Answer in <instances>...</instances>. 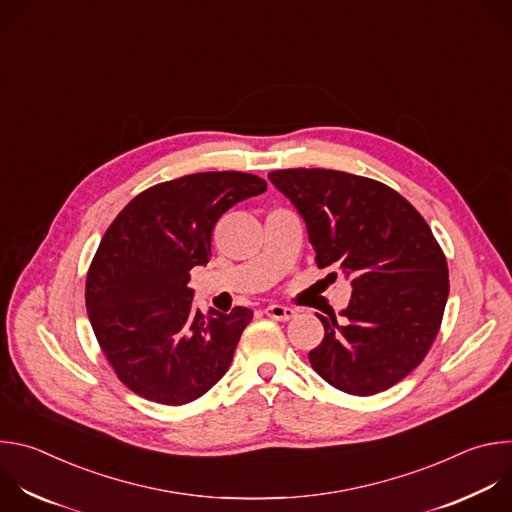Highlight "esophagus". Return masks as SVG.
I'll return each instance as SVG.
<instances>
[{"mask_svg": "<svg viewBox=\"0 0 512 512\" xmlns=\"http://www.w3.org/2000/svg\"><path fill=\"white\" fill-rule=\"evenodd\" d=\"M265 316L277 320V322H287L296 316V310L294 308H287V306H281V304H271L265 308Z\"/></svg>", "mask_w": 512, "mask_h": 512, "instance_id": "34e87169", "label": "esophagus"}]
</instances>
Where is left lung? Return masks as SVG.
Here are the masks:
<instances>
[{"label":"left lung","instance_id":"left-lung-1","mask_svg":"<svg viewBox=\"0 0 512 512\" xmlns=\"http://www.w3.org/2000/svg\"><path fill=\"white\" fill-rule=\"evenodd\" d=\"M269 180L304 216L318 267L352 277L342 318L318 314L324 338L308 354L312 369L358 397L397 385L429 352L450 291L425 218L387 184L348 172L291 168Z\"/></svg>","mask_w":512,"mask_h":512}]
</instances>
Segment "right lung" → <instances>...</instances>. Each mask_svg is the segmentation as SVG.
Here are the masks:
<instances>
[{"mask_svg":"<svg viewBox=\"0 0 512 512\" xmlns=\"http://www.w3.org/2000/svg\"><path fill=\"white\" fill-rule=\"evenodd\" d=\"M265 190L245 172L188 174L137 194L105 231L85 304L117 379L139 397L186 405L229 371L253 312L194 310L190 269L208 263L218 218Z\"/></svg>","mask_w":512,"mask_h":512,"instance_id":"add662e5","label":"right lung"}]
</instances>
